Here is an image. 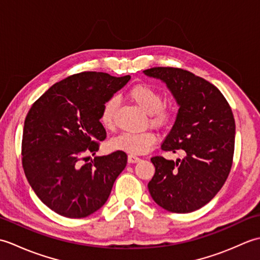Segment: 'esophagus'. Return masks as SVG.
<instances>
[{
	"label": "esophagus",
	"mask_w": 260,
	"mask_h": 260,
	"mask_svg": "<svg viewBox=\"0 0 260 260\" xmlns=\"http://www.w3.org/2000/svg\"><path fill=\"white\" fill-rule=\"evenodd\" d=\"M128 163H137L141 161V158L139 156H135V155H128Z\"/></svg>",
	"instance_id": "obj_1"
}]
</instances>
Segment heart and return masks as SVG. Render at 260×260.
I'll use <instances>...</instances> for the list:
<instances>
[{
  "instance_id": "b5f03b06",
  "label": "heart",
  "mask_w": 260,
  "mask_h": 260,
  "mask_svg": "<svg viewBox=\"0 0 260 260\" xmlns=\"http://www.w3.org/2000/svg\"><path fill=\"white\" fill-rule=\"evenodd\" d=\"M128 96L135 104L148 114V120L154 126L169 127L174 124L178 117V107L172 102L163 103V95L157 88L147 84L135 85L128 90ZM118 106L117 97H109L104 103L101 112V123L106 128H112L115 121L116 109ZM156 135L152 131L123 132L109 142L115 151L129 154H144L154 143Z\"/></svg>"
}]
</instances>
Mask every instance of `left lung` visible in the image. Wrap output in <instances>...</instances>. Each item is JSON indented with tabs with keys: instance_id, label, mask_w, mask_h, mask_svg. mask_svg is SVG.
<instances>
[{
	"instance_id": "left-lung-1",
	"label": "left lung",
	"mask_w": 260,
	"mask_h": 260,
	"mask_svg": "<svg viewBox=\"0 0 260 260\" xmlns=\"http://www.w3.org/2000/svg\"><path fill=\"white\" fill-rule=\"evenodd\" d=\"M143 73L164 81L180 106L161 148L184 154L176 161L151 158L155 174L148 191L168 211H196L212 200L230 173L236 134L233 110L217 87L190 71L155 67Z\"/></svg>"
}]
</instances>
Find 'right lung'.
<instances>
[{
  "label": "right lung",
  "instance_id": "add662e5",
  "mask_svg": "<svg viewBox=\"0 0 260 260\" xmlns=\"http://www.w3.org/2000/svg\"><path fill=\"white\" fill-rule=\"evenodd\" d=\"M129 79L96 71L69 76L49 88L26 115L25 176L38 198L62 217L85 218L101 209L126 167L123 151L86 159L106 139L101 123L104 103Z\"/></svg>",
  "mask_w": 260,
  "mask_h": 260
}]
</instances>
